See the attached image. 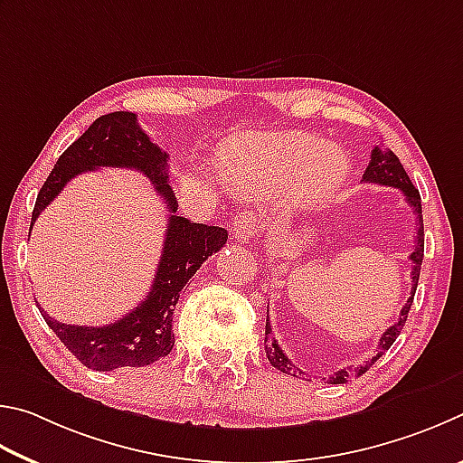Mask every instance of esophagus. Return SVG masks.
Here are the masks:
<instances>
[{
	"instance_id": "34e87169",
	"label": "esophagus",
	"mask_w": 463,
	"mask_h": 463,
	"mask_svg": "<svg viewBox=\"0 0 463 463\" xmlns=\"http://www.w3.org/2000/svg\"><path fill=\"white\" fill-rule=\"evenodd\" d=\"M258 233V219L252 211H241L232 223V240L250 241Z\"/></svg>"
}]
</instances>
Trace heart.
<instances>
[{
    "instance_id": "b5f03b06",
    "label": "heart",
    "mask_w": 463,
    "mask_h": 463,
    "mask_svg": "<svg viewBox=\"0 0 463 463\" xmlns=\"http://www.w3.org/2000/svg\"><path fill=\"white\" fill-rule=\"evenodd\" d=\"M223 173L250 194L301 189L307 199L321 201L344 183L347 158L311 136H260L240 142L223 162Z\"/></svg>"
}]
</instances>
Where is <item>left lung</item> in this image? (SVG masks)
Instances as JSON below:
<instances>
[{"mask_svg":"<svg viewBox=\"0 0 463 463\" xmlns=\"http://www.w3.org/2000/svg\"><path fill=\"white\" fill-rule=\"evenodd\" d=\"M364 183H376V184H386V186H394V189H401L404 193V199H407L409 205L412 207V211L417 213V222H419V230H417V244L415 250H412L411 254V260H412V287H411V297L407 298V303L401 309L399 315V321L394 323V326L388 327L383 337H380L378 347H376V354L372 355V358L362 364L360 368H344V370H337L334 376L329 378V384H345L350 378L355 376H362L364 372H368V368H372V364H374L380 355H383L388 347H391L396 337L401 335V331L404 327V323H407L409 317V311H411V305H412V297H415V290H417V282H419V274H420V262H423V252H425V232H423V209H420V194L419 191L412 186L411 178L407 175V170L402 168L401 160L396 158V154L392 150L384 148V146H376L374 150L370 154V165L366 168V173H364ZM264 350H266V358L272 364L274 368L280 370L282 374H288V376H305V372L301 368H297L293 362H290L285 352L280 350V345L277 339L272 335V327H270V317L269 313H266V337H264Z\"/></svg>","mask_w":463,"mask_h":463,"instance_id":"obj_1","label":"left lung"}]
</instances>
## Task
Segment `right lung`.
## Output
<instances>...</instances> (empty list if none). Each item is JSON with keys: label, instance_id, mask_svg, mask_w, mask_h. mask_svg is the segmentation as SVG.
Instances as JSON below:
<instances>
[{"label": "right lung", "instance_id": "add662e5", "mask_svg": "<svg viewBox=\"0 0 463 463\" xmlns=\"http://www.w3.org/2000/svg\"><path fill=\"white\" fill-rule=\"evenodd\" d=\"M99 166L140 170L166 203L170 213L166 236L150 293L136 309L103 327L67 326L48 317L44 311L40 313L69 352L87 368L99 372L124 366L142 368L173 350V313L181 290L201 264L225 246L227 230L191 223L186 217L176 215L178 203L173 186L168 184V154L150 142L148 134L137 126L136 113L129 111H113L97 118L87 132L61 154L38 193L32 225L71 178Z\"/></svg>", "mask_w": 463, "mask_h": 463}]
</instances>
